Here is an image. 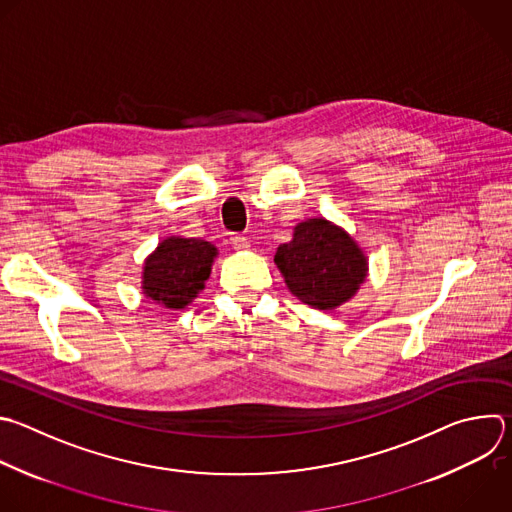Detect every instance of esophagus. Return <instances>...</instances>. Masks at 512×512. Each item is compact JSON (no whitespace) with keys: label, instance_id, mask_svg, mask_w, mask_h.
<instances>
[{"label":"esophagus","instance_id":"obj_1","mask_svg":"<svg viewBox=\"0 0 512 512\" xmlns=\"http://www.w3.org/2000/svg\"><path fill=\"white\" fill-rule=\"evenodd\" d=\"M231 245H233L237 251L249 249V241H247V237H243V235H233V237H231Z\"/></svg>","mask_w":512,"mask_h":512}]
</instances>
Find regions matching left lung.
Segmentation results:
<instances>
[{
  "label": "left lung",
  "mask_w": 512,
  "mask_h": 512,
  "mask_svg": "<svg viewBox=\"0 0 512 512\" xmlns=\"http://www.w3.org/2000/svg\"><path fill=\"white\" fill-rule=\"evenodd\" d=\"M275 265L289 291L315 309H333L352 299L368 273L358 243L325 219L299 223L293 239L279 245Z\"/></svg>",
  "instance_id": "obj_1"
}]
</instances>
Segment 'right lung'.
Instances as JSON below:
<instances>
[{
  "instance_id": "1",
  "label": "right lung",
  "mask_w": 512,
  "mask_h": 512,
  "mask_svg": "<svg viewBox=\"0 0 512 512\" xmlns=\"http://www.w3.org/2000/svg\"><path fill=\"white\" fill-rule=\"evenodd\" d=\"M215 257L209 241L168 237L144 261L142 291L164 307L183 309L205 287Z\"/></svg>"
}]
</instances>
